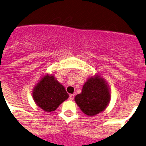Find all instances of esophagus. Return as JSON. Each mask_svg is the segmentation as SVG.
I'll return each instance as SVG.
<instances>
[{
  "mask_svg": "<svg viewBox=\"0 0 146 146\" xmlns=\"http://www.w3.org/2000/svg\"><path fill=\"white\" fill-rule=\"evenodd\" d=\"M74 96L73 94L69 95V100H70V101H72V100L74 99Z\"/></svg>",
  "mask_w": 146,
  "mask_h": 146,
  "instance_id": "1",
  "label": "esophagus"
}]
</instances>
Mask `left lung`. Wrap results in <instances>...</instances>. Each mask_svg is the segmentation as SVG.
<instances>
[{
    "label": "left lung",
    "mask_w": 146,
    "mask_h": 146,
    "mask_svg": "<svg viewBox=\"0 0 146 146\" xmlns=\"http://www.w3.org/2000/svg\"><path fill=\"white\" fill-rule=\"evenodd\" d=\"M110 99L109 86L104 78L97 74L88 78L84 84L82 93L74 98L77 106L89 117L95 116L105 110Z\"/></svg>",
    "instance_id": "8db88e82"
}]
</instances>
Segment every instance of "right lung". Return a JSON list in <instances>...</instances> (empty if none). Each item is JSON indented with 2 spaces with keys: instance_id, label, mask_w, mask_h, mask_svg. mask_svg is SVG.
I'll return each instance as SVG.
<instances>
[{
  "instance_id": "obj_1",
  "label": "right lung",
  "mask_w": 146,
  "mask_h": 146,
  "mask_svg": "<svg viewBox=\"0 0 146 146\" xmlns=\"http://www.w3.org/2000/svg\"><path fill=\"white\" fill-rule=\"evenodd\" d=\"M33 97L36 104L42 110L52 112L67 99L69 94L53 74H46L34 88Z\"/></svg>"
}]
</instances>
